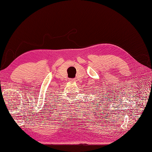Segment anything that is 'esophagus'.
Listing matches in <instances>:
<instances>
[{
	"mask_svg": "<svg viewBox=\"0 0 152 152\" xmlns=\"http://www.w3.org/2000/svg\"><path fill=\"white\" fill-rule=\"evenodd\" d=\"M69 81H70V82H75V79H69Z\"/></svg>",
	"mask_w": 152,
	"mask_h": 152,
	"instance_id": "obj_1",
	"label": "esophagus"
}]
</instances>
